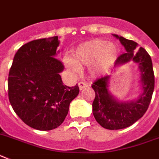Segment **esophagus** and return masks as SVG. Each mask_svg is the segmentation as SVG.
I'll return each instance as SVG.
<instances>
[{"instance_id":"1","label":"esophagus","mask_w":159,"mask_h":159,"mask_svg":"<svg viewBox=\"0 0 159 159\" xmlns=\"http://www.w3.org/2000/svg\"><path fill=\"white\" fill-rule=\"evenodd\" d=\"M78 86H79V90H82L83 89L87 87V84L84 83V82H80V83H78Z\"/></svg>"}]
</instances>
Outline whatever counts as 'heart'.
Masks as SVG:
<instances>
[{
    "mask_svg": "<svg viewBox=\"0 0 159 159\" xmlns=\"http://www.w3.org/2000/svg\"><path fill=\"white\" fill-rule=\"evenodd\" d=\"M120 54L116 43L105 39H94L81 43L73 51V57L65 58L64 63L72 72H78L80 68L89 66L88 71L93 77L108 73L114 67Z\"/></svg>",
    "mask_w": 159,
    "mask_h": 159,
    "instance_id": "1",
    "label": "heart"
}]
</instances>
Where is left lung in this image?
<instances>
[{
  "instance_id": "8db88e82",
  "label": "left lung",
  "mask_w": 159,
  "mask_h": 159,
  "mask_svg": "<svg viewBox=\"0 0 159 159\" xmlns=\"http://www.w3.org/2000/svg\"><path fill=\"white\" fill-rule=\"evenodd\" d=\"M125 47L126 52L118 57L115 67H120L133 61L138 66L140 74V94L137 98L120 100L109 90L111 76L98 79L92 85L95 92V98L92 104L93 115L96 121L102 128L117 130L129 127L143 116L151 101L154 89V75L150 55L138 47L137 43L117 34H112Z\"/></svg>"
}]
</instances>
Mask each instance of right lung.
Here are the masks:
<instances>
[{"mask_svg":"<svg viewBox=\"0 0 159 159\" xmlns=\"http://www.w3.org/2000/svg\"><path fill=\"white\" fill-rule=\"evenodd\" d=\"M58 36L33 40L16 52L8 78L9 99L19 118L37 130L59 127L78 95V86L64 85L60 73L64 65L57 60Z\"/></svg>","mask_w":159,"mask_h":159,"instance_id":"1","label":"right lung"}]
</instances>
